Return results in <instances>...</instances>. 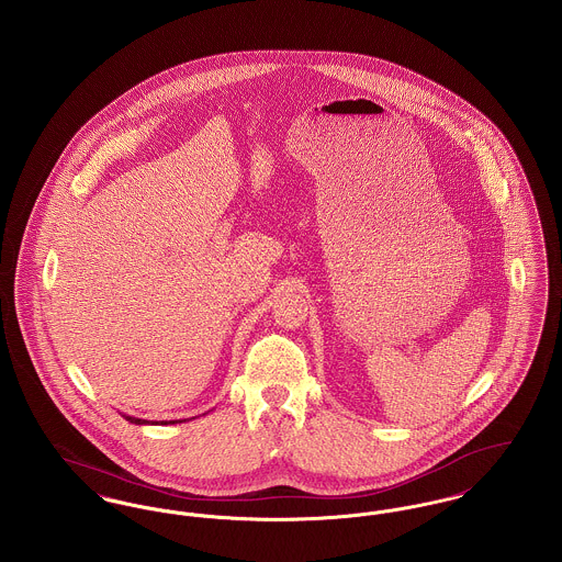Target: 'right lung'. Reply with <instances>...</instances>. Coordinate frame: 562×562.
<instances>
[{
	"label": "right lung",
	"instance_id": "add662e5",
	"mask_svg": "<svg viewBox=\"0 0 562 562\" xmlns=\"http://www.w3.org/2000/svg\"><path fill=\"white\" fill-rule=\"evenodd\" d=\"M123 418H125V420H130L132 425H148V420H142V418H133V416H125V414H123ZM171 423H176V420H171ZM178 423H182V420H178ZM161 425H164V423H161Z\"/></svg>",
	"mask_w": 562,
	"mask_h": 562
}]
</instances>
